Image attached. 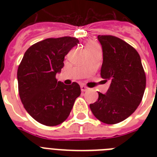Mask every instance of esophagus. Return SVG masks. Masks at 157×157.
Masks as SVG:
<instances>
[{"label": "esophagus", "instance_id": "obj_1", "mask_svg": "<svg viewBox=\"0 0 157 157\" xmlns=\"http://www.w3.org/2000/svg\"><path fill=\"white\" fill-rule=\"evenodd\" d=\"M81 91H82V92H85V91L88 90L89 88L86 86H81Z\"/></svg>", "mask_w": 157, "mask_h": 157}]
</instances>
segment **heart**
Listing matches in <instances>:
<instances>
[{
  "mask_svg": "<svg viewBox=\"0 0 157 157\" xmlns=\"http://www.w3.org/2000/svg\"><path fill=\"white\" fill-rule=\"evenodd\" d=\"M96 46H98V45H97L96 43H94V41H89V42H87L86 44V51H87V50H91V49H93V48L96 47Z\"/></svg>",
  "mask_w": 157,
  "mask_h": 157,
  "instance_id": "1",
  "label": "heart"
}]
</instances>
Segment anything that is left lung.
<instances>
[{
  "mask_svg": "<svg viewBox=\"0 0 157 157\" xmlns=\"http://www.w3.org/2000/svg\"><path fill=\"white\" fill-rule=\"evenodd\" d=\"M103 48L101 77L111 81L98 101L90 104L94 116L105 124L119 123L133 114L146 88V75L139 53L124 40L111 35H98Z\"/></svg>",
  "mask_w": 157,
  "mask_h": 157,
  "instance_id": "8db88e82",
  "label": "left lung"
}]
</instances>
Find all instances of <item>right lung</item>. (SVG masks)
<instances>
[{
    "label": "right lung",
    "instance_id": "add662e5",
    "mask_svg": "<svg viewBox=\"0 0 157 157\" xmlns=\"http://www.w3.org/2000/svg\"><path fill=\"white\" fill-rule=\"evenodd\" d=\"M78 43L71 36L48 38L30 46L23 55L17 72L18 94L26 111L40 124L63 123L81 94L76 82L66 86L55 78L65 55Z\"/></svg>",
    "mask_w": 157,
    "mask_h": 157
}]
</instances>
